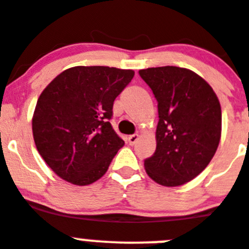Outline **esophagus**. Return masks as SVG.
Listing matches in <instances>:
<instances>
[{
  "mask_svg": "<svg viewBox=\"0 0 249 249\" xmlns=\"http://www.w3.org/2000/svg\"><path fill=\"white\" fill-rule=\"evenodd\" d=\"M139 140V135L138 134H133V135H130L129 138H127V141H129L130 145H134L136 144V141Z\"/></svg>",
  "mask_w": 249,
  "mask_h": 249,
  "instance_id": "obj_1",
  "label": "esophagus"
}]
</instances>
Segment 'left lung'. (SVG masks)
Instances as JSON below:
<instances>
[{
  "label": "left lung",
  "instance_id": "obj_1",
  "mask_svg": "<svg viewBox=\"0 0 249 249\" xmlns=\"http://www.w3.org/2000/svg\"><path fill=\"white\" fill-rule=\"evenodd\" d=\"M139 74L159 111L156 150L145 159V169L160 185H183L206 169L218 147L222 113L217 95L190 69L156 67Z\"/></svg>",
  "mask_w": 249,
  "mask_h": 249
}]
</instances>
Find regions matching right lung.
I'll return each instance as SVG.
<instances>
[{"mask_svg": "<svg viewBox=\"0 0 249 249\" xmlns=\"http://www.w3.org/2000/svg\"><path fill=\"white\" fill-rule=\"evenodd\" d=\"M133 78L130 69L73 67L42 91L33 114V138L59 178L86 186L107 172L124 145L109 122L114 100Z\"/></svg>", "mask_w": 249, "mask_h": 249, "instance_id": "add662e5", "label": "right lung"}]
</instances>
